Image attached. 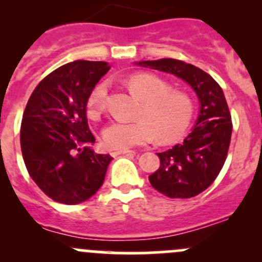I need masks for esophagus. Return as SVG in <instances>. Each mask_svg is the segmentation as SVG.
I'll list each match as a JSON object with an SVG mask.
<instances>
[{"mask_svg": "<svg viewBox=\"0 0 262 262\" xmlns=\"http://www.w3.org/2000/svg\"><path fill=\"white\" fill-rule=\"evenodd\" d=\"M132 153H134V150L125 149V150H115V152H112V153H110V155H112L113 157H116V156H120V155H132Z\"/></svg>", "mask_w": 262, "mask_h": 262, "instance_id": "34e87169", "label": "esophagus"}]
</instances>
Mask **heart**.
I'll return each mask as SVG.
<instances>
[{"mask_svg": "<svg viewBox=\"0 0 262 262\" xmlns=\"http://www.w3.org/2000/svg\"><path fill=\"white\" fill-rule=\"evenodd\" d=\"M129 91L142 101L134 123L113 121L102 130V143L114 150H125L149 143L157 138L161 143H171L185 134L194 115L190 96L152 73H136L126 80ZM107 86L100 83L87 100V114L99 119L106 109Z\"/></svg>", "mask_w": 262, "mask_h": 262, "instance_id": "b5f03b06", "label": "heart"}]
</instances>
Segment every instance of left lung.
Returning a JSON list of instances; mask_svg holds the SVG:
<instances>
[{
  "label": "left lung",
  "instance_id": "8db88e82",
  "mask_svg": "<svg viewBox=\"0 0 262 262\" xmlns=\"http://www.w3.org/2000/svg\"><path fill=\"white\" fill-rule=\"evenodd\" d=\"M134 64L176 76L196 94L199 113L191 133L181 144L157 153L160 168L148 178L157 191L168 198L196 196L221 172L231 143L232 120L223 90L207 72L179 59L162 58Z\"/></svg>",
  "mask_w": 262,
  "mask_h": 262
}]
</instances>
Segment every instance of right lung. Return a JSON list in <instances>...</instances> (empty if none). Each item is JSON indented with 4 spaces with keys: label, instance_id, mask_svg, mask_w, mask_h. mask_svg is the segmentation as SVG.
Masks as SVG:
<instances>
[{
    "label": "right lung",
    "instance_id": "right-lung-1",
    "mask_svg": "<svg viewBox=\"0 0 262 262\" xmlns=\"http://www.w3.org/2000/svg\"><path fill=\"white\" fill-rule=\"evenodd\" d=\"M109 63L73 60L36 86L21 121L24 162L34 182L54 202L80 204L97 192L113 157L92 149L87 100Z\"/></svg>",
    "mask_w": 262,
    "mask_h": 262
}]
</instances>
